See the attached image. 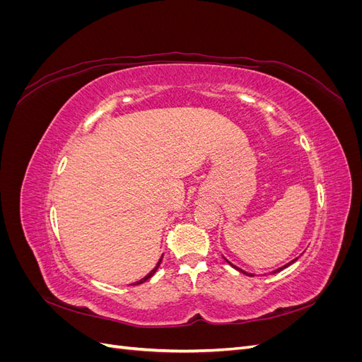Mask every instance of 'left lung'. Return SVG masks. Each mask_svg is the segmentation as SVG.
Returning a JSON list of instances; mask_svg holds the SVG:
<instances>
[{
	"instance_id": "8db88e82",
	"label": "left lung",
	"mask_w": 362,
	"mask_h": 362,
	"mask_svg": "<svg viewBox=\"0 0 362 362\" xmlns=\"http://www.w3.org/2000/svg\"><path fill=\"white\" fill-rule=\"evenodd\" d=\"M294 261H296V259H293V261H291V262H294ZM228 262H229V261H228ZM291 262H288V264H287V266H284V267H281V269H278V270H275V272H273V273H276V272H281V270H282V269H286V267H288V266H290V264H291ZM229 264H231V262H229ZM231 266H233V267H235V266H234V264H231ZM235 269H237V270H240V272H243V270H242V269H238V267H235ZM243 273H245V275H247V276H254V275H252V273H246V272H243Z\"/></svg>"
}]
</instances>
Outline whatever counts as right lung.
<instances>
[{
    "mask_svg": "<svg viewBox=\"0 0 362 362\" xmlns=\"http://www.w3.org/2000/svg\"><path fill=\"white\" fill-rule=\"evenodd\" d=\"M160 264H161V259H160V261H158V264H157V266H156V269H154V270H151V273H148V275H146V276H145V278H144V279H140V281H137V282H134V286H139V284H141V282H145V281H148V279H149V278H151V276H152V275H154V273H156V272H157V269H158V267H160Z\"/></svg>",
    "mask_w": 362,
    "mask_h": 362,
    "instance_id": "obj_1",
    "label": "right lung"
}]
</instances>
